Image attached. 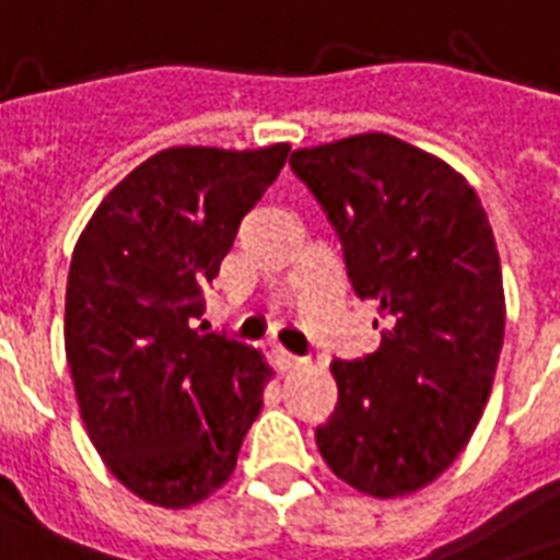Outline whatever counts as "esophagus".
I'll return each mask as SVG.
<instances>
[{
    "mask_svg": "<svg viewBox=\"0 0 560 560\" xmlns=\"http://www.w3.org/2000/svg\"><path fill=\"white\" fill-rule=\"evenodd\" d=\"M272 362H276V368H279L281 374H288V371H296V368H302V364H305V359H302V355L288 353V350H272Z\"/></svg>",
    "mask_w": 560,
    "mask_h": 560,
    "instance_id": "1",
    "label": "esophagus"
}]
</instances>
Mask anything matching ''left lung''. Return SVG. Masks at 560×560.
<instances>
[{
    "mask_svg": "<svg viewBox=\"0 0 560 560\" xmlns=\"http://www.w3.org/2000/svg\"><path fill=\"white\" fill-rule=\"evenodd\" d=\"M291 168L383 317L374 353L332 362L338 404L317 448L359 492L409 495L457 459L490 397L504 341L490 219L466 177L385 132L293 151Z\"/></svg>",
    "mask_w": 560,
    "mask_h": 560,
    "instance_id": "obj_1",
    "label": "left lung"
}]
</instances>
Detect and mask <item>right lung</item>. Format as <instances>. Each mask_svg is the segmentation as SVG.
Segmentation results:
<instances>
[{
    "label": "right lung",
    "instance_id": "right-lung-1",
    "mask_svg": "<svg viewBox=\"0 0 560 560\" xmlns=\"http://www.w3.org/2000/svg\"><path fill=\"white\" fill-rule=\"evenodd\" d=\"M288 153L165 148L103 198L73 248L65 353L80 416L112 475L151 504L217 492L264 407V355L198 320Z\"/></svg>",
    "mask_w": 560,
    "mask_h": 560
}]
</instances>
